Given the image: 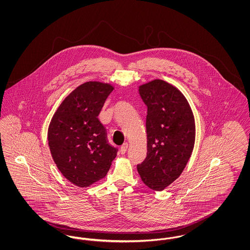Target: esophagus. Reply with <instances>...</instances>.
<instances>
[{
	"label": "esophagus",
	"mask_w": 250,
	"mask_h": 250,
	"mask_svg": "<svg viewBox=\"0 0 250 250\" xmlns=\"http://www.w3.org/2000/svg\"><path fill=\"white\" fill-rule=\"evenodd\" d=\"M127 148H128V143H124L122 146H121V148H120V153L122 154V155H124V154H125V152H126V150H127Z\"/></svg>",
	"instance_id": "obj_1"
}]
</instances>
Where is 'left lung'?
<instances>
[{
  "instance_id": "left-lung-1",
  "label": "left lung",
  "mask_w": 250,
  "mask_h": 250,
  "mask_svg": "<svg viewBox=\"0 0 250 250\" xmlns=\"http://www.w3.org/2000/svg\"><path fill=\"white\" fill-rule=\"evenodd\" d=\"M147 106V155L137 166L143 183L162 191L178 178L195 143V120L190 106L176 87L154 80L139 87Z\"/></svg>"
}]
</instances>
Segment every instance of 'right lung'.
Wrapping results in <instances>:
<instances>
[{
  "instance_id": "right-lung-1",
  "label": "right lung",
  "mask_w": 250,
  "mask_h": 250,
  "mask_svg": "<svg viewBox=\"0 0 250 250\" xmlns=\"http://www.w3.org/2000/svg\"><path fill=\"white\" fill-rule=\"evenodd\" d=\"M112 91L110 84L99 82L80 85L61 103L48 125V146L56 166L80 188L104 178L117 155L97 118Z\"/></svg>"
}]
</instances>
